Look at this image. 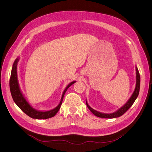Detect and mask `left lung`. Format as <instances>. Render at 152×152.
Returning <instances> with one entry per match:
<instances>
[{
  "instance_id": "8db88e82",
  "label": "left lung",
  "mask_w": 152,
  "mask_h": 152,
  "mask_svg": "<svg viewBox=\"0 0 152 152\" xmlns=\"http://www.w3.org/2000/svg\"><path fill=\"white\" fill-rule=\"evenodd\" d=\"M136 86L135 90L134 91V93H133L132 95L131 96V97L130 98V99L128 100V102L124 104L122 107H121L120 109L118 110L117 112L112 113H109V114L103 113H100L96 111V110L91 108L86 102V104L87 106V107H88V108L90 110V111L96 117H98L100 118H117V117L122 116V115L125 113L127 110L130 108V107L132 105V104L134 103V102H135V100L137 97V96L139 94L140 88V75L138 69H137V67L136 68Z\"/></svg>"
}]
</instances>
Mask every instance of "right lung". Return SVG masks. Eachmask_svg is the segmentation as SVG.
Wrapping results in <instances>:
<instances>
[{
  "instance_id": "1",
  "label": "right lung",
  "mask_w": 152,
  "mask_h": 152,
  "mask_svg": "<svg viewBox=\"0 0 152 152\" xmlns=\"http://www.w3.org/2000/svg\"><path fill=\"white\" fill-rule=\"evenodd\" d=\"M18 61H19V58H17L13 64L10 80V91L14 102H15L18 107H19L23 112L26 113L28 116L30 117L31 118L36 119H46L54 117L55 115L58 113L59 108L61 107L64 95H65L68 88L69 87H70L72 84H74L75 81L72 82L71 83H70L67 86L62 94L60 103H59V104L58 105V107L56 108L47 112L37 111V110H36L32 108L28 104V103L26 102L23 95L22 94L21 92L20 89L17 78V65Z\"/></svg>"
}]
</instances>
